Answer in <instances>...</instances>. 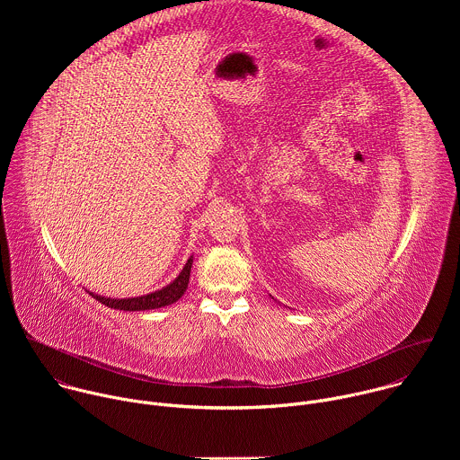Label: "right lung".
<instances>
[{"instance_id": "add662e5", "label": "right lung", "mask_w": 460, "mask_h": 460, "mask_svg": "<svg viewBox=\"0 0 460 460\" xmlns=\"http://www.w3.org/2000/svg\"><path fill=\"white\" fill-rule=\"evenodd\" d=\"M190 266H192V256L187 260L185 268L181 270V273L164 289L144 295V296H137V298H105V296H98L93 295L98 302L112 307V309H119V311H146V309H158L169 304H174L187 289L189 284V277H190Z\"/></svg>"}]
</instances>
